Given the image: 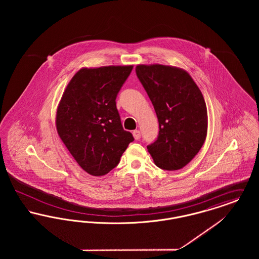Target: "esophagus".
<instances>
[{
  "label": "esophagus",
  "mask_w": 259,
  "mask_h": 259,
  "mask_svg": "<svg viewBox=\"0 0 259 259\" xmlns=\"http://www.w3.org/2000/svg\"><path fill=\"white\" fill-rule=\"evenodd\" d=\"M133 136H134V139H135V140H140V138H141V132H140L139 130H135V131H133Z\"/></svg>",
  "instance_id": "1"
}]
</instances>
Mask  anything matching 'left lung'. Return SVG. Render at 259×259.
I'll return each mask as SVG.
<instances>
[{
	"mask_svg": "<svg viewBox=\"0 0 259 259\" xmlns=\"http://www.w3.org/2000/svg\"><path fill=\"white\" fill-rule=\"evenodd\" d=\"M136 74L146 89L159 122L157 140L148 146L163 170L184 168L199 152L208 131L202 92L184 69L160 64L138 65Z\"/></svg>",
	"mask_w": 259,
	"mask_h": 259,
	"instance_id": "1",
	"label": "left lung"
}]
</instances>
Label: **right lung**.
Here are the masks:
<instances>
[{"label":"right lung","instance_id":"right-lung-1","mask_svg":"<svg viewBox=\"0 0 259 259\" xmlns=\"http://www.w3.org/2000/svg\"><path fill=\"white\" fill-rule=\"evenodd\" d=\"M133 69L129 66L82 68L66 87L56 111V129L77 164L101 177L119 163L134 141L125 131L115 99Z\"/></svg>","mask_w":259,"mask_h":259}]
</instances>
